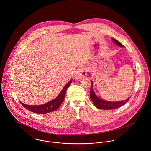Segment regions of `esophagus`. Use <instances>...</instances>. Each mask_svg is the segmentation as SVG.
<instances>
[{
  "instance_id": "1",
  "label": "esophagus",
  "mask_w": 151,
  "mask_h": 151,
  "mask_svg": "<svg viewBox=\"0 0 151 151\" xmlns=\"http://www.w3.org/2000/svg\"><path fill=\"white\" fill-rule=\"evenodd\" d=\"M87 75V71L85 68H80L76 75V79H81Z\"/></svg>"
}]
</instances>
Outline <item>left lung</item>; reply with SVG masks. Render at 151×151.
<instances>
[{"mask_svg": "<svg viewBox=\"0 0 151 151\" xmlns=\"http://www.w3.org/2000/svg\"><path fill=\"white\" fill-rule=\"evenodd\" d=\"M113 42L117 45L118 46L120 47H124V46L119 42L118 40L116 39H112ZM90 98L92 101L93 104L95 106L98 108V109H113L115 108H117L118 107H120L124 105L126 103H127L130 97L128 99H127L125 101H119V102H109V101H106L105 100H103L102 99H100L98 98L94 91L93 90V81H91V88H90Z\"/></svg>", "mask_w": 151, "mask_h": 151, "instance_id": "obj_1", "label": "left lung"}]
</instances>
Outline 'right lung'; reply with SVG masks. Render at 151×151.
Segmentation results:
<instances>
[{"label": "right lung", "instance_id": "right-lung-1", "mask_svg": "<svg viewBox=\"0 0 151 151\" xmlns=\"http://www.w3.org/2000/svg\"><path fill=\"white\" fill-rule=\"evenodd\" d=\"M72 82V80H71L63 88L61 93L59 95L53 100L41 105H28L24 104L23 103L21 102V104L25 108L27 109L30 111L31 112H33L34 113L36 114H47L49 112H51L52 111H55L57 109L59 108L61 106V104L63 102V101L64 99L66 91L68 88V87L70 86Z\"/></svg>", "mask_w": 151, "mask_h": 151}]
</instances>
